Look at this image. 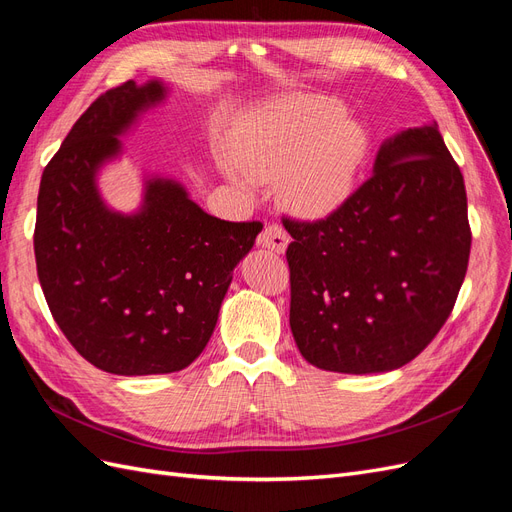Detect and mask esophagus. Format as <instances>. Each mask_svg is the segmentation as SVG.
Listing matches in <instances>:
<instances>
[{
    "label": "esophagus",
    "mask_w": 512,
    "mask_h": 512,
    "mask_svg": "<svg viewBox=\"0 0 512 512\" xmlns=\"http://www.w3.org/2000/svg\"><path fill=\"white\" fill-rule=\"evenodd\" d=\"M258 245L267 247V250H271V252L282 254L286 250V245H288L286 230L280 224L265 226V230H262L260 237H258Z\"/></svg>",
    "instance_id": "34e87169"
}]
</instances>
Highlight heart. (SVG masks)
I'll return each instance as SVG.
<instances>
[{"instance_id": "obj_1", "label": "heart", "mask_w": 512, "mask_h": 512, "mask_svg": "<svg viewBox=\"0 0 512 512\" xmlns=\"http://www.w3.org/2000/svg\"><path fill=\"white\" fill-rule=\"evenodd\" d=\"M367 153L365 132L346 121L333 98L294 96L247 128L235 143L243 188L280 179L284 203L307 218L339 207L350 196Z\"/></svg>"}]
</instances>
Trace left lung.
Instances as JSON below:
<instances>
[{"mask_svg":"<svg viewBox=\"0 0 512 512\" xmlns=\"http://www.w3.org/2000/svg\"><path fill=\"white\" fill-rule=\"evenodd\" d=\"M290 232V329L305 361L339 374L410 363L451 316L472 230L463 175L433 121L386 141L374 175Z\"/></svg>","mask_w":512,"mask_h":512,"instance_id":"1","label":"left lung"}]
</instances>
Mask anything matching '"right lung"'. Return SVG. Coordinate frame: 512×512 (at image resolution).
Returning a JSON list of instances; mask_svg holds the SVG:
<instances>
[{"instance_id": "right-lung-1", "label": "right lung", "mask_w": 512, "mask_h": 512, "mask_svg": "<svg viewBox=\"0 0 512 512\" xmlns=\"http://www.w3.org/2000/svg\"><path fill=\"white\" fill-rule=\"evenodd\" d=\"M164 98L153 81L98 96L46 164L34 230L38 280L61 333L108 374L151 376L188 367L218 322L232 269L262 222H224L175 181L151 179L143 211H108L98 166L141 108Z\"/></svg>"}]
</instances>
